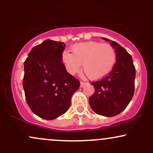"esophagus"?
Wrapping results in <instances>:
<instances>
[{"mask_svg":"<svg viewBox=\"0 0 153 153\" xmlns=\"http://www.w3.org/2000/svg\"><path fill=\"white\" fill-rule=\"evenodd\" d=\"M86 82H80V87L81 88H83L84 86H85V85H86Z\"/></svg>","mask_w":153,"mask_h":153,"instance_id":"34e87169","label":"esophagus"}]
</instances>
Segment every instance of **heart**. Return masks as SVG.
I'll use <instances>...</instances> for the list:
<instances>
[{
	"mask_svg": "<svg viewBox=\"0 0 153 153\" xmlns=\"http://www.w3.org/2000/svg\"><path fill=\"white\" fill-rule=\"evenodd\" d=\"M71 53L64 51L61 61L66 71L74 75L82 68L91 80H97L106 77L114 66L117 54L114 47L98 42L75 44L71 48Z\"/></svg>",
	"mask_w": 153,
	"mask_h": 153,
	"instance_id": "heart-1",
	"label": "heart"
}]
</instances>
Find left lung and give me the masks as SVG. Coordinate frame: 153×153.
<instances>
[{"label": "left lung", "instance_id": "1", "mask_svg": "<svg viewBox=\"0 0 153 153\" xmlns=\"http://www.w3.org/2000/svg\"><path fill=\"white\" fill-rule=\"evenodd\" d=\"M109 42L117 54L116 63L110 73L97 82H93L94 95L89 98V104L97 114L114 117L126 108L134 91L135 68L131 56L116 42Z\"/></svg>", "mask_w": 153, "mask_h": 153}]
</instances>
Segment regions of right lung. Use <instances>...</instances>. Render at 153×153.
<instances>
[{
  "label": "right lung",
  "instance_id": "right-lung-1",
  "mask_svg": "<svg viewBox=\"0 0 153 153\" xmlns=\"http://www.w3.org/2000/svg\"><path fill=\"white\" fill-rule=\"evenodd\" d=\"M65 47L64 42L45 40L31 49L24 64L26 102L33 113L46 120L64 114L80 87L61 61Z\"/></svg>",
  "mask_w": 153,
  "mask_h": 153
}]
</instances>
